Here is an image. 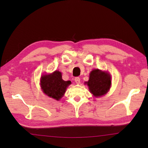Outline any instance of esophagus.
I'll return each mask as SVG.
<instances>
[{
    "mask_svg": "<svg viewBox=\"0 0 148 148\" xmlns=\"http://www.w3.org/2000/svg\"><path fill=\"white\" fill-rule=\"evenodd\" d=\"M75 82H76V83L79 84L80 83V78L79 77H76L75 78Z\"/></svg>",
    "mask_w": 148,
    "mask_h": 148,
    "instance_id": "34e87169",
    "label": "esophagus"
}]
</instances>
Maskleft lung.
<instances>
[{
	"mask_svg": "<svg viewBox=\"0 0 148 148\" xmlns=\"http://www.w3.org/2000/svg\"><path fill=\"white\" fill-rule=\"evenodd\" d=\"M87 84L94 96H103L108 92L110 88V76L99 70H93L89 75Z\"/></svg>",
	"mask_w": 148,
	"mask_h": 148,
	"instance_id": "1",
	"label": "left lung"
}]
</instances>
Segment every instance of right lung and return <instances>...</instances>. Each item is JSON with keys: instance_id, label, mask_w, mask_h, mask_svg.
Returning a JSON list of instances; mask_svg holds the SVG:
<instances>
[{"instance_id": "right-lung-1", "label": "right lung", "mask_w": 148, "mask_h": 148, "mask_svg": "<svg viewBox=\"0 0 148 148\" xmlns=\"http://www.w3.org/2000/svg\"><path fill=\"white\" fill-rule=\"evenodd\" d=\"M71 82L62 79V73L56 71L51 75L42 76L41 86L43 92L49 97L59 100L64 96L67 86Z\"/></svg>"}]
</instances>
